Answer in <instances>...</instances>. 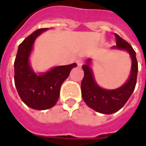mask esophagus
Returning a JSON list of instances; mask_svg holds the SVG:
<instances>
[{
	"mask_svg": "<svg viewBox=\"0 0 146 146\" xmlns=\"http://www.w3.org/2000/svg\"><path fill=\"white\" fill-rule=\"evenodd\" d=\"M76 63H77V65L79 66H81L82 65H83V63H84V60L81 58H79L76 60Z\"/></svg>",
	"mask_w": 146,
	"mask_h": 146,
	"instance_id": "1",
	"label": "esophagus"
}]
</instances>
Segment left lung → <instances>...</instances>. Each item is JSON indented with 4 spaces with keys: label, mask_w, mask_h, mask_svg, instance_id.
I'll return each mask as SVG.
<instances>
[{
    "label": "left lung",
    "mask_w": 146,
    "mask_h": 146,
    "mask_svg": "<svg viewBox=\"0 0 146 146\" xmlns=\"http://www.w3.org/2000/svg\"><path fill=\"white\" fill-rule=\"evenodd\" d=\"M116 45L112 48L126 50L132 58L131 74L127 81L122 87L107 90L99 87L93 77V71L89 67L91 59H88L87 63L83 65L84 76L81 82L82 98L88 106L102 114H113L117 112L125 105L133 93L137 77L138 63L136 58V52L132 47L122 39L119 35L115 34Z\"/></svg>",
    "instance_id": "left-lung-1"
}]
</instances>
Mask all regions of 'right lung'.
<instances>
[{"mask_svg":"<svg viewBox=\"0 0 146 146\" xmlns=\"http://www.w3.org/2000/svg\"><path fill=\"white\" fill-rule=\"evenodd\" d=\"M47 28L34 31L19 46L14 61V84L20 98L24 103L35 110H47L57 103L60 88L69 76L70 70L76 63L56 66L40 75H36L29 65L35 40Z\"/></svg>","mask_w":146,"mask_h":146,"instance_id":"1","label":"right lung"}]
</instances>
